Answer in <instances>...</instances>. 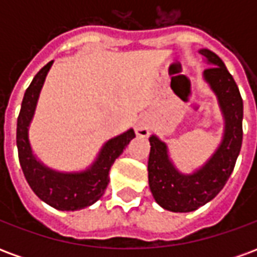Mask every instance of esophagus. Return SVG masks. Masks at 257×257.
<instances>
[{"instance_id": "1", "label": "esophagus", "mask_w": 257, "mask_h": 257, "mask_svg": "<svg viewBox=\"0 0 257 257\" xmlns=\"http://www.w3.org/2000/svg\"><path fill=\"white\" fill-rule=\"evenodd\" d=\"M150 121H149L147 118H142V119H139L138 123H136L135 131H136V135H138V136H140V138H146V136H149V134H150Z\"/></svg>"}]
</instances>
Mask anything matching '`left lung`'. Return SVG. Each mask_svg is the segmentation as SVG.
<instances>
[{"label":"left lung","mask_w":257,"mask_h":257,"mask_svg":"<svg viewBox=\"0 0 257 257\" xmlns=\"http://www.w3.org/2000/svg\"><path fill=\"white\" fill-rule=\"evenodd\" d=\"M199 53L210 66L204 70V79L217 97L224 132L209 160L189 175L175 167L167 145L156 135L150 136L149 186L157 204L171 212H191L215 198L232 173L242 145L243 103L237 84L216 53L209 49Z\"/></svg>","instance_id":"obj_1"}]
</instances>
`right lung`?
Wrapping results in <instances>:
<instances>
[{"mask_svg":"<svg viewBox=\"0 0 257 257\" xmlns=\"http://www.w3.org/2000/svg\"><path fill=\"white\" fill-rule=\"evenodd\" d=\"M52 63L49 62L36 74L30 86L26 89L22 101L16 128L20 167L31 190L45 204L59 210L84 209L95 204L104 194L110 182V168L134 139L135 132L134 129H129L106 142L93 164L81 172H58L37 160L29 140V126L34 117L42 85Z\"/></svg>","mask_w":257,"mask_h":257,"instance_id":"obj_1","label":"right lung"}]
</instances>
